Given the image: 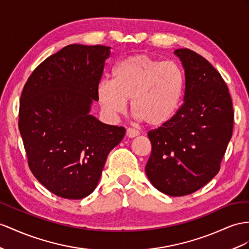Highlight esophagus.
I'll use <instances>...</instances> for the list:
<instances>
[{"label": "esophagus", "instance_id": "1", "mask_svg": "<svg viewBox=\"0 0 249 249\" xmlns=\"http://www.w3.org/2000/svg\"><path fill=\"white\" fill-rule=\"evenodd\" d=\"M139 136V131L136 130V129H132V128H127L126 130V137L127 138H135V137H138Z\"/></svg>", "mask_w": 249, "mask_h": 249}]
</instances>
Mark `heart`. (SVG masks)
Returning <instances> with one entry per match:
<instances>
[{
	"label": "heart",
	"instance_id": "1",
	"mask_svg": "<svg viewBox=\"0 0 249 249\" xmlns=\"http://www.w3.org/2000/svg\"><path fill=\"white\" fill-rule=\"evenodd\" d=\"M111 75L112 80H102L97 87L100 105L111 116L123 113L130 100L137 120L159 127L169 122L182 104L186 76L176 62L135 54L118 62Z\"/></svg>",
	"mask_w": 249,
	"mask_h": 249
}]
</instances>
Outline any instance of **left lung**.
Returning <instances> with one entry per match:
<instances>
[{
    "label": "left lung",
    "mask_w": 249,
    "mask_h": 249,
    "mask_svg": "<svg viewBox=\"0 0 249 249\" xmlns=\"http://www.w3.org/2000/svg\"><path fill=\"white\" fill-rule=\"evenodd\" d=\"M185 71L184 103L169 122L148 132L145 171L158 190L187 196L213 180L231 139L233 109L221 74L193 50H175Z\"/></svg>",
    "instance_id": "obj_1"
}]
</instances>
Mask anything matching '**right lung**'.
<instances>
[{"label":"right lung","instance_id":"right-lung-1","mask_svg":"<svg viewBox=\"0 0 249 249\" xmlns=\"http://www.w3.org/2000/svg\"><path fill=\"white\" fill-rule=\"evenodd\" d=\"M109 46L71 44L31 73L20 100L18 129L31 173L64 199L80 200L98 186L106 159L124 127L90 114Z\"/></svg>","mask_w":249,"mask_h":249}]
</instances>
